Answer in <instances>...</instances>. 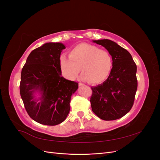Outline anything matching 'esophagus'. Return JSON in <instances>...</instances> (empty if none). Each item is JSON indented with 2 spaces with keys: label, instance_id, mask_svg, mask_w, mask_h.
Returning a JSON list of instances; mask_svg holds the SVG:
<instances>
[{
  "label": "esophagus",
  "instance_id": "esophagus-1",
  "mask_svg": "<svg viewBox=\"0 0 160 160\" xmlns=\"http://www.w3.org/2000/svg\"><path fill=\"white\" fill-rule=\"evenodd\" d=\"M83 85H83V83H79V87H81V86H83Z\"/></svg>",
  "mask_w": 160,
  "mask_h": 160
}]
</instances>
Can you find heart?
<instances>
[{
  "label": "heart",
  "mask_w": 160,
  "mask_h": 160,
  "mask_svg": "<svg viewBox=\"0 0 160 160\" xmlns=\"http://www.w3.org/2000/svg\"><path fill=\"white\" fill-rule=\"evenodd\" d=\"M61 73L65 79L73 81L81 71V79L91 84L102 83L112 69L113 60L109 52L88 43H81L59 59Z\"/></svg>",
  "instance_id": "heart-1"
}]
</instances>
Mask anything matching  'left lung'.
<instances>
[{
  "label": "left lung",
  "mask_w": 160,
  "mask_h": 160,
  "mask_svg": "<svg viewBox=\"0 0 160 160\" xmlns=\"http://www.w3.org/2000/svg\"><path fill=\"white\" fill-rule=\"evenodd\" d=\"M93 42L108 51L113 67L107 80L91 88V109L101 119H118L127 114L133 105L138 88L137 66L130 53L116 42L109 39Z\"/></svg>",
  "instance_id": "left-lung-1"
}]
</instances>
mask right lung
Here are the masks:
<instances>
[{
    "label": "right lung",
    "instance_id": "1",
    "mask_svg": "<svg viewBox=\"0 0 160 160\" xmlns=\"http://www.w3.org/2000/svg\"><path fill=\"white\" fill-rule=\"evenodd\" d=\"M65 46L47 42L31 52L21 71L20 93L28 115L37 123L56 125L65 120L78 83L61 76L59 59ZM40 95L38 98L35 93Z\"/></svg>",
    "mask_w": 160,
    "mask_h": 160
}]
</instances>
